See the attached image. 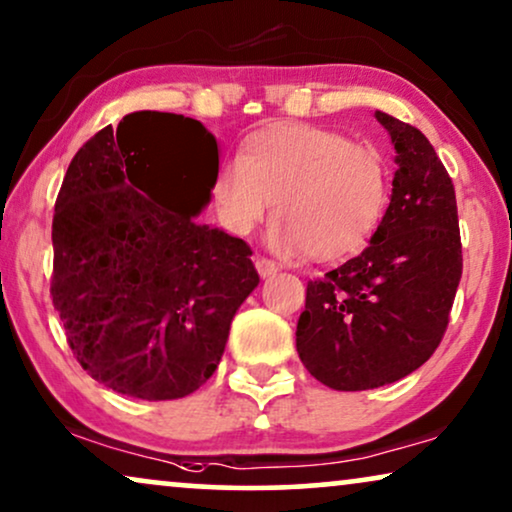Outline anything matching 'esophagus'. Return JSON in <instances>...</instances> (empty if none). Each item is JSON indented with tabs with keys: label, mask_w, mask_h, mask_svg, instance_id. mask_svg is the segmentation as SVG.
<instances>
[{
	"label": "esophagus",
	"mask_w": 512,
	"mask_h": 512,
	"mask_svg": "<svg viewBox=\"0 0 512 512\" xmlns=\"http://www.w3.org/2000/svg\"><path fill=\"white\" fill-rule=\"evenodd\" d=\"M255 267H257V274H260L262 278H271L278 271V267H276V262H271V260H267V257H257L255 260Z\"/></svg>",
	"instance_id": "obj_1"
}]
</instances>
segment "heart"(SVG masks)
<instances>
[{
    "instance_id": "obj_1",
    "label": "heart",
    "mask_w": 512,
    "mask_h": 512,
    "mask_svg": "<svg viewBox=\"0 0 512 512\" xmlns=\"http://www.w3.org/2000/svg\"><path fill=\"white\" fill-rule=\"evenodd\" d=\"M213 201L224 227L250 234L276 203L269 241L283 255L335 262L358 252L388 203V168L370 145L311 124L252 133L243 156L217 168Z\"/></svg>"
}]
</instances>
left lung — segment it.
Returning <instances> with one entry per match:
<instances>
[{"instance_id":"1","label":"left lung","mask_w":512,"mask_h":512,"mask_svg":"<svg viewBox=\"0 0 512 512\" xmlns=\"http://www.w3.org/2000/svg\"><path fill=\"white\" fill-rule=\"evenodd\" d=\"M374 117L395 149L393 192L370 245L306 285L297 353L335 391L407 377L438 349L463 257L452 177L426 135L386 112Z\"/></svg>"}]
</instances>
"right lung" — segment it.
I'll return each mask as SVG.
<instances>
[{"instance_id":"1","label":"right lung","mask_w":512,"mask_h":512,"mask_svg":"<svg viewBox=\"0 0 512 512\" xmlns=\"http://www.w3.org/2000/svg\"><path fill=\"white\" fill-rule=\"evenodd\" d=\"M217 168V140L201 121L149 109L95 133L67 168L51 297L79 365L112 391L194 393L260 283L243 238L196 222Z\"/></svg>"}]
</instances>
